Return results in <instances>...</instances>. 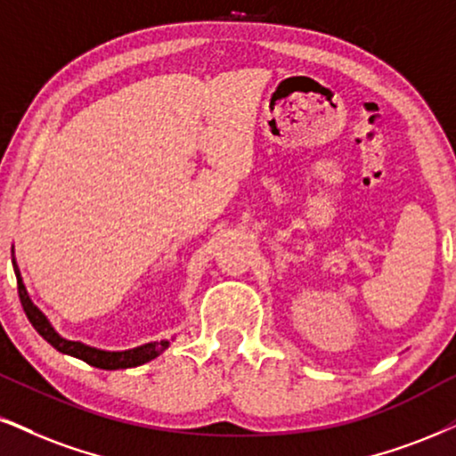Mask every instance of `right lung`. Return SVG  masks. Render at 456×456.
<instances>
[{"label":"right lung","mask_w":456,"mask_h":456,"mask_svg":"<svg viewBox=\"0 0 456 456\" xmlns=\"http://www.w3.org/2000/svg\"><path fill=\"white\" fill-rule=\"evenodd\" d=\"M12 266L16 274V283H19V297H20L22 311H25L27 319H29L33 328L37 330V334L42 336L44 340H48L56 351L82 359V362H86L88 365H94V368H101V370H125V368H137V365L151 362V359L159 357L160 353L168 346V340H160V342H148V345L128 348V351H103V348L88 346L84 345V342L63 338L61 334H56V330L50 325L46 314L39 311V308L31 302V297L25 289V283H22L20 271L19 266H16L14 257H12Z\"/></svg>","instance_id":"add662e5"}]
</instances>
